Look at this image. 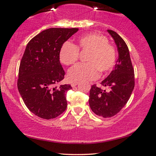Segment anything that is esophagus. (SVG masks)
Instances as JSON below:
<instances>
[{
	"label": "esophagus",
	"mask_w": 156,
	"mask_h": 156,
	"mask_svg": "<svg viewBox=\"0 0 156 156\" xmlns=\"http://www.w3.org/2000/svg\"><path fill=\"white\" fill-rule=\"evenodd\" d=\"M78 84V82H73V83H71V86L73 87L76 86Z\"/></svg>",
	"instance_id": "34e87169"
}]
</instances>
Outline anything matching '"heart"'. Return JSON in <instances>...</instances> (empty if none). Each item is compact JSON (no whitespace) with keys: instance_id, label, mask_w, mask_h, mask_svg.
I'll return each instance as SVG.
<instances>
[{"instance_id":"1","label":"heart","mask_w":156,"mask_h":156,"mask_svg":"<svg viewBox=\"0 0 156 156\" xmlns=\"http://www.w3.org/2000/svg\"><path fill=\"white\" fill-rule=\"evenodd\" d=\"M88 51L85 61L78 63L69 70L68 77L72 81L91 80L102 73H108L115 66L117 53L115 47L108 43L105 36L98 33H89L80 37L75 46L65 42L59 51V59L66 66L75 63L79 51Z\"/></svg>"}]
</instances>
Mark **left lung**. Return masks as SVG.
Instances as JSON below:
<instances>
[{
  "label": "left lung",
  "mask_w": 156,
  "mask_h": 156,
  "mask_svg": "<svg viewBox=\"0 0 156 156\" xmlns=\"http://www.w3.org/2000/svg\"><path fill=\"white\" fill-rule=\"evenodd\" d=\"M117 44L119 58L113 71L101 82L102 90L96 84L90 90L89 105L95 115L104 118L112 117L125 106L134 88V70L128 47L117 32L107 30Z\"/></svg>",
  "instance_id": "obj_1"
}]
</instances>
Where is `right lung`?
I'll return each instance as SVG.
<instances>
[{
    "label": "right lung",
    "mask_w": 156,
    "mask_h": 156,
    "mask_svg": "<svg viewBox=\"0 0 156 156\" xmlns=\"http://www.w3.org/2000/svg\"><path fill=\"white\" fill-rule=\"evenodd\" d=\"M78 28H49L34 37L26 47L19 68L17 88L31 112L54 119L67 107L71 85H56L64 78L59 51Z\"/></svg>",
    "instance_id": "1"
}]
</instances>
